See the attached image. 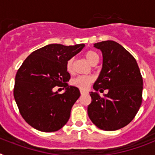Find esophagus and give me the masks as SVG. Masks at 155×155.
I'll list each match as a JSON object with an SVG mask.
<instances>
[{"instance_id": "obj_1", "label": "esophagus", "mask_w": 155, "mask_h": 155, "mask_svg": "<svg viewBox=\"0 0 155 155\" xmlns=\"http://www.w3.org/2000/svg\"><path fill=\"white\" fill-rule=\"evenodd\" d=\"M80 93H81L82 95H83V94H87V92H86V91H80Z\"/></svg>"}]
</instances>
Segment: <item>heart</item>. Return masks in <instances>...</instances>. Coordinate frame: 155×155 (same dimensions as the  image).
<instances>
[{
  "label": "heart",
  "mask_w": 155,
  "mask_h": 155,
  "mask_svg": "<svg viewBox=\"0 0 155 155\" xmlns=\"http://www.w3.org/2000/svg\"><path fill=\"white\" fill-rule=\"evenodd\" d=\"M85 58L88 61L89 63L91 64H94L95 63H98L100 60V56L94 51H88L86 52ZM66 70L68 73H72L73 72V59H68V61L66 62ZM94 79L91 76H79L73 79L72 81V85L75 87H77L78 88L81 90H87L91 85Z\"/></svg>",
  "instance_id": "1"
}]
</instances>
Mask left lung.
<instances>
[{
	"label": "left lung",
	"mask_w": 155,
	"mask_h": 155,
	"mask_svg": "<svg viewBox=\"0 0 155 155\" xmlns=\"http://www.w3.org/2000/svg\"><path fill=\"white\" fill-rule=\"evenodd\" d=\"M103 55V66L91 92L89 118L97 127L114 131L127 126L142 103L143 79L137 61L122 45L113 40L94 44ZM109 92L101 97L98 91Z\"/></svg>",
	"instance_id": "1"
}]
</instances>
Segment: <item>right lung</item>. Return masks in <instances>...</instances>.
I'll return each instance as SVG.
<instances>
[{
    "instance_id": "1",
    "label": "right lung",
    "mask_w": 155,
    "mask_h": 155,
    "mask_svg": "<svg viewBox=\"0 0 155 155\" xmlns=\"http://www.w3.org/2000/svg\"><path fill=\"white\" fill-rule=\"evenodd\" d=\"M85 44L64 46L52 44L29 54L15 76L14 97L19 112L29 126L45 133L60 130L69 119L70 112L80 96L79 90L68 86L66 70L68 59ZM64 86L61 94L53 89Z\"/></svg>"
}]
</instances>
